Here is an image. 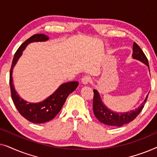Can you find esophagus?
<instances>
[{"instance_id": "1", "label": "esophagus", "mask_w": 157, "mask_h": 157, "mask_svg": "<svg viewBox=\"0 0 157 157\" xmlns=\"http://www.w3.org/2000/svg\"><path fill=\"white\" fill-rule=\"evenodd\" d=\"M91 78H90V77L88 76H83L82 79H81V82H82L83 84H85V85L88 84V83H89L90 82H91Z\"/></svg>"}]
</instances>
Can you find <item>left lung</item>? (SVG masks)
Listing matches in <instances>:
<instances>
[{
	"mask_svg": "<svg viewBox=\"0 0 157 157\" xmlns=\"http://www.w3.org/2000/svg\"><path fill=\"white\" fill-rule=\"evenodd\" d=\"M132 56L134 59L139 60L145 63L149 68V62L144 53L141 50L140 47L136 43H134L133 45V54ZM148 96L145 100L142 102L140 106L135 109V110L127 111V112L117 113L110 110L105 105L103 104L101 99L100 95L97 90H94V99H93V111L95 117L97 118L98 121L106 125L111 126H121L125 124L132 121L136 119L142 110L144 106L147 102Z\"/></svg>",
	"mask_w": 157,
	"mask_h": 157,
	"instance_id": "obj_1",
	"label": "left lung"
}]
</instances>
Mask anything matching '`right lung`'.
Segmentation results:
<instances>
[{
  "label": "right lung",
  "instance_id": "right-lung-1",
  "mask_svg": "<svg viewBox=\"0 0 157 157\" xmlns=\"http://www.w3.org/2000/svg\"><path fill=\"white\" fill-rule=\"evenodd\" d=\"M46 35L42 33L32 36L23 43L15 53L10 71V87L12 100L18 112L28 121L34 124H42L51 121L56 116L63 106L66 98L71 93L75 91L78 86V81H71L63 83L58 88L52 95L39 103H28L18 95L13 84V68L22 55L25 47L32 42L46 41L48 40Z\"/></svg>",
  "mask_w": 157,
  "mask_h": 157
}]
</instances>
